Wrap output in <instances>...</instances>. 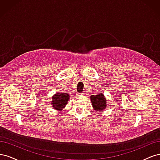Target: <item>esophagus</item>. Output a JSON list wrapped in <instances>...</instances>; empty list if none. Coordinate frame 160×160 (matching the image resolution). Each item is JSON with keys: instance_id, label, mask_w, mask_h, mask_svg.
I'll return each mask as SVG.
<instances>
[{"instance_id": "1", "label": "esophagus", "mask_w": 160, "mask_h": 160, "mask_svg": "<svg viewBox=\"0 0 160 160\" xmlns=\"http://www.w3.org/2000/svg\"><path fill=\"white\" fill-rule=\"evenodd\" d=\"M77 96H78V97H83V93H77Z\"/></svg>"}]
</instances>
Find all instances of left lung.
Instances as JSON below:
<instances>
[{
    "instance_id": "1",
    "label": "left lung",
    "mask_w": 160,
    "mask_h": 160,
    "mask_svg": "<svg viewBox=\"0 0 160 160\" xmlns=\"http://www.w3.org/2000/svg\"><path fill=\"white\" fill-rule=\"evenodd\" d=\"M90 99L94 110L97 112L105 110L107 107V99L103 93H99L96 95H90Z\"/></svg>"
}]
</instances>
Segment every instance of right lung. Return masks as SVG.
<instances>
[{"instance_id":"add662e5","label":"right lung","mask_w":160,"mask_h":160,"mask_svg":"<svg viewBox=\"0 0 160 160\" xmlns=\"http://www.w3.org/2000/svg\"><path fill=\"white\" fill-rule=\"evenodd\" d=\"M70 98L69 94L67 93H57L52 97V101L51 102V105L55 109L61 111L64 109Z\"/></svg>"}]
</instances>
